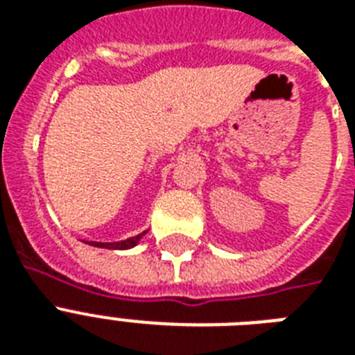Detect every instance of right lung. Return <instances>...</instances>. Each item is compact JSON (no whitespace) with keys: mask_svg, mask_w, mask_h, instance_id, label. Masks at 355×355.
<instances>
[{"mask_svg":"<svg viewBox=\"0 0 355 355\" xmlns=\"http://www.w3.org/2000/svg\"><path fill=\"white\" fill-rule=\"evenodd\" d=\"M147 232V230H145ZM145 232L138 234V236L134 237H128V239H123V241H114V243H97V241H85L92 247H99V248H114V250H127V248H132L136 247L139 243V239L145 236Z\"/></svg>","mask_w":355,"mask_h":355,"instance_id":"right-lung-1","label":"right lung"}]
</instances>
